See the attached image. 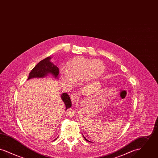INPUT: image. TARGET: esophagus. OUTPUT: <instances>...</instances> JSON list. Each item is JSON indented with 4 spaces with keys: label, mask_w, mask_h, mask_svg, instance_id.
<instances>
[{
    "label": "esophagus",
    "mask_w": 158,
    "mask_h": 158,
    "mask_svg": "<svg viewBox=\"0 0 158 158\" xmlns=\"http://www.w3.org/2000/svg\"><path fill=\"white\" fill-rule=\"evenodd\" d=\"M70 99L72 100V101L74 103H75L78 100V95L77 93H73L72 94H71L70 95Z\"/></svg>",
    "instance_id": "1"
}]
</instances>
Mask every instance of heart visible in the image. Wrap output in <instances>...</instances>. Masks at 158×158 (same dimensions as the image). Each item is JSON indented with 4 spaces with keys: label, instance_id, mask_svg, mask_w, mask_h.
<instances>
[{
    "label": "heart",
    "instance_id": "obj_1",
    "mask_svg": "<svg viewBox=\"0 0 158 158\" xmlns=\"http://www.w3.org/2000/svg\"><path fill=\"white\" fill-rule=\"evenodd\" d=\"M104 70V64L101 60L79 56L69 61L66 69H60V73L64 82L73 84L74 81L81 80H95L102 75Z\"/></svg>",
    "mask_w": 158,
    "mask_h": 158
}]
</instances>
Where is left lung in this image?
Listing matches in <instances>:
<instances>
[{"label": "left lung", "mask_w": 158, "mask_h": 158, "mask_svg": "<svg viewBox=\"0 0 158 158\" xmlns=\"http://www.w3.org/2000/svg\"><path fill=\"white\" fill-rule=\"evenodd\" d=\"M83 137H84V139H85L86 141H88V142H89V140H87V139H86V138H85L84 136H83Z\"/></svg>", "instance_id": "left-lung-1"}]
</instances>
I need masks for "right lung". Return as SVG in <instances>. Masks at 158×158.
Returning <instances> with one entry per match:
<instances>
[{
  "label": "right lung",
  "mask_w": 158,
  "mask_h": 158,
  "mask_svg": "<svg viewBox=\"0 0 158 158\" xmlns=\"http://www.w3.org/2000/svg\"><path fill=\"white\" fill-rule=\"evenodd\" d=\"M51 57H48L44 59V60L40 61L31 70L28 79L33 78V77H43L47 75V73H52V75L57 77L58 75L59 74V68L55 65H54L52 62H50ZM61 98L62 99L63 101L64 102L66 105V110L71 107L72 102L70 97L68 94L63 93Z\"/></svg>",
  "instance_id": "obj_1"
}]
</instances>
